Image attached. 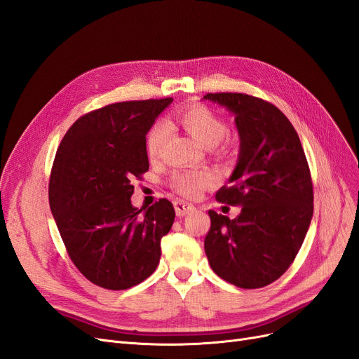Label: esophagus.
I'll return each instance as SVG.
<instances>
[{
	"label": "esophagus",
	"mask_w": 359,
	"mask_h": 359,
	"mask_svg": "<svg viewBox=\"0 0 359 359\" xmlns=\"http://www.w3.org/2000/svg\"><path fill=\"white\" fill-rule=\"evenodd\" d=\"M173 206H175V211H177V215L182 217L186 215L189 212H191L194 210V206L189 202H184V201H175V203H173Z\"/></svg>",
	"instance_id": "obj_1"
}]
</instances>
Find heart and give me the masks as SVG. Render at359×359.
<instances>
[{"mask_svg":"<svg viewBox=\"0 0 359 359\" xmlns=\"http://www.w3.org/2000/svg\"><path fill=\"white\" fill-rule=\"evenodd\" d=\"M177 123L189 135L205 147H215L223 151L222 140L227 135V126L224 119L202 103H189L181 106L175 114ZM169 137V126L165 121H158L149 128L145 147L151 160L160 157ZM215 182V175L208 170H177L170 175V186L182 196L193 198L211 187Z\"/></svg>","mask_w":359,"mask_h":359,"instance_id":"1","label":"heart"}]
</instances>
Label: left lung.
<instances>
[{"mask_svg": "<svg viewBox=\"0 0 359 359\" xmlns=\"http://www.w3.org/2000/svg\"><path fill=\"white\" fill-rule=\"evenodd\" d=\"M203 99L235 114L241 139L231 186L215 199L241 206L229 217L208 211L205 253L214 273L243 289L283 276L295 260L313 217V181L297 130L277 106L244 93H208Z\"/></svg>", "mask_w": 359, "mask_h": 359, "instance_id": "left-lung-1", "label": "left lung"}]
</instances>
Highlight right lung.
I'll use <instances>...</instances> for the list:
<instances>
[{
  "mask_svg": "<svg viewBox=\"0 0 359 359\" xmlns=\"http://www.w3.org/2000/svg\"><path fill=\"white\" fill-rule=\"evenodd\" d=\"M172 102H119L76 119L57 149L49 205L69 257L93 285L124 290L154 273L175 220L168 199L133 208V181L148 170L147 133Z\"/></svg>",
  "mask_w": 359,
  "mask_h": 359,
  "instance_id": "obj_1",
  "label": "right lung"
}]
</instances>
